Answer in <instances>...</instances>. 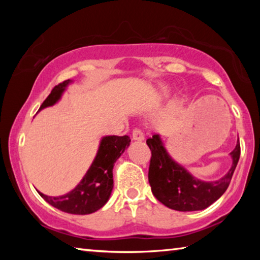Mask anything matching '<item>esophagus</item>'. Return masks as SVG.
<instances>
[{
	"label": "esophagus",
	"mask_w": 260,
	"mask_h": 260,
	"mask_svg": "<svg viewBox=\"0 0 260 260\" xmlns=\"http://www.w3.org/2000/svg\"><path fill=\"white\" fill-rule=\"evenodd\" d=\"M132 139L134 141H142L144 140V134L140 128H134L133 132H132Z\"/></svg>",
	"instance_id": "1"
}]
</instances>
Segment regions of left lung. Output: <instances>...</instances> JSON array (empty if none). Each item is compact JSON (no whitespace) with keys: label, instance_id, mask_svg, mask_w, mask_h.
Here are the masks:
<instances>
[{"label":"left lung","instance_id":"obj_1","mask_svg":"<svg viewBox=\"0 0 260 260\" xmlns=\"http://www.w3.org/2000/svg\"><path fill=\"white\" fill-rule=\"evenodd\" d=\"M147 144L151 150L148 178L153 196L167 208L182 212L204 210L221 197L230 186L241 153L237 141L235 149L231 152V170L218 181L205 182L192 177L183 166L172 159L158 134L148 139Z\"/></svg>","mask_w":260,"mask_h":260}]
</instances>
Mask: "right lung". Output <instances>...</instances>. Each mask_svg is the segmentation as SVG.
<instances>
[{
	"mask_svg": "<svg viewBox=\"0 0 260 260\" xmlns=\"http://www.w3.org/2000/svg\"><path fill=\"white\" fill-rule=\"evenodd\" d=\"M72 80H65L51 90L49 96L39 109L51 107L60 100L65 88ZM131 142L129 136L110 135L101 140L100 147L94 161L85 177L78 186L68 193L61 196H47L39 191L40 196L54 208L63 212L72 214H89L100 210L107 203L113 188V165Z\"/></svg>",
	"mask_w": 260,
	"mask_h": 260,
	"instance_id": "obj_1",
	"label": "right lung"
}]
</instances>
